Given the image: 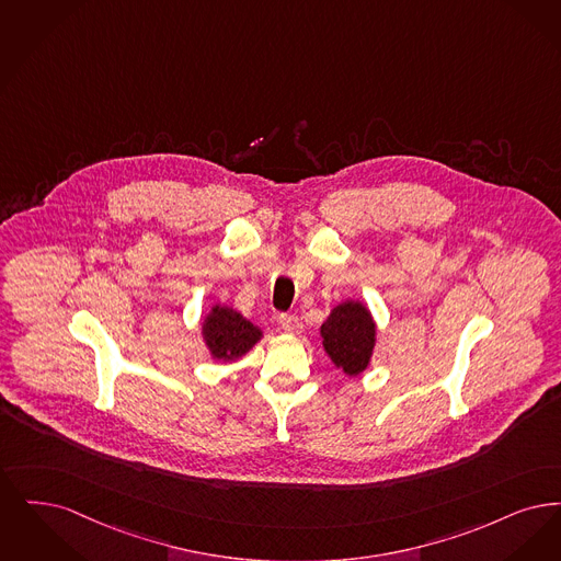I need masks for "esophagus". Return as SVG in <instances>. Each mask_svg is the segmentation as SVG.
I'll return each mask as SVG.
<instances>
[{
    "label": "esophagus",
    "instance_id": "34e87169",
    "mask_svg": "<svg viewBox=\"0 0 561 561\" xmlns=\"http://www.w3.org/2000/svg\"><path fill=\"white\" fill-rule=\"evenodd\" d=\"M280 327L285 329V333H291V335H295V333H299L301 329H304V324H301V320L297 317H289V314H283L280 317Z\"/></svg>",
    "mask_w": 561,
    "mask_h": 561
}]
</instances>
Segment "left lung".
I'll use <instances>...</instances> for the list:
<instances>
[{"instance_id":"obj_1","label":"left lung","mask_w":561,"mask_h":561,"mask_svg":"<svg viewBox=\"0 0 561 561\" xmlns=\"http://www.w3.org/2000/svg\"><path fill=\"white\" fill-rule=\"evenodd\" d=\"M320 337L331 363L342 368L347 377H358L370 365L377 324L360 299H345L320 324Z\"/></svg>"}]
</instances>
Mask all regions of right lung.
Returning a JSON list of instances; mask_svg holds the SVG:
<instances>
[{
    "label": "right lung",
    "instance_id": "obj_1",
    "mask_svg": "<svg viewBox=\"0 0 561 561\" xmlns=\"http://www.w3.org/2000/svg\"><path fill=\"white\" fill-rule=\"evenodd\" d=\"M198 327L209 356L218 363L241 360L264 337V331L257 324L224 304H214L209 312L201 317Z\"/></svg>",
    "mask_w": 561,
    "mask_h": 561
}]
</instances>
